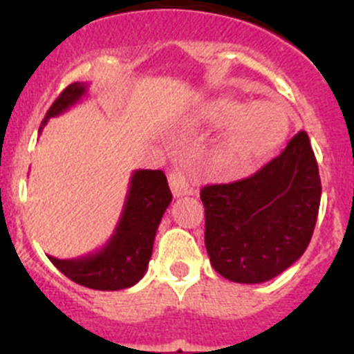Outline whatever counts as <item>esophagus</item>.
I'll return each mask as SVG.
<instances>
[{
  "mask_svg": "<svg viewBox=\"0 0 354 354\" xmlns=\"http://www.w3.org/2000/svg\"><path fill=\"white\" fill-rule=\"evenodd\" d=\"M168 183H170L171 193H174L175 196L193 195V193H195V187L189 184V179L179 170H174L168 175Z\"/></svg>",
  "mask_w": 354,
  "mask_h": 354,
  "instance_id": "1",
  "label": "esophagus"
}]
</instances>
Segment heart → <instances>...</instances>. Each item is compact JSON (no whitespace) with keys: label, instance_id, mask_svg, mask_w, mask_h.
Returning <instances> with one entry per match:
<instances>
[{"label":"heart","instance_id":"heart-1","mask_svg":"<svg viewBox=\"0 0 354 354\" xmlns=\"http://www.w3.org/2000/svg\"><path fill=\"white\" fill-rule=\"evenodd\" d=\"M202 117L214 126L230 124L211 154L216 171L237 177L273 152L286 138L289 118L278 102L246 106L236 99H214L202 108Z\"/></svg>","mask_w":354,"mask_h":354}]
</instances>
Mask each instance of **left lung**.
Returning <instances> with one entry per match:
<instances>
[{"label": "left lung", "instance_id": "left-lung-1", "mask_svg": "<svg viewBox=\"0 0 354 354\" xmlns=\"http://www.w3.org/2000/svg\"><path fill=\"white\" fill-rule=\"evenodd\" d=\"M205 248L221 277L262 283L305 253L321 204V177L310 140L299 131L257 174L202 187Z\"/></svg>", "mask_w": 354, "mask_h": 354}]
</instances>
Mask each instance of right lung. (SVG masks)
Masks as SVG:
<instances>
[{
  "label": "right lung",
  "mask_w": 354,
  "mask_h": 354,
  "mask_svg": "<svg viewBox=\"0 0 354 354\" xmlns=\"http://www.w3.org/2000/svg\"><path fill=\"white\" fill-rule=\"evenodd\" d=\"M88 83H72L53 102L42 126L86 95ZM42 129V127H40ZM171 202L167 175L161 170H134L129 180L126 204L113 236L99 252L80 259L49 261L72 282L95 290H120L143 278L149 266L156 232Z\"/></svg>",
  "instance_id": "1"
}]
</instances>
